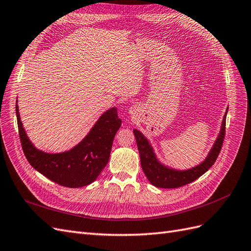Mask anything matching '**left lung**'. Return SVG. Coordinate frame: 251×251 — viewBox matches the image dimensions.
<instances>
[{"label": "left lung", "instance_id": "1", "mask_svg": "<svg viewBox=\"0 0 251 251\" xmlns=\"http://www.w3.org/2000/svg\"><path fill=\"white\" fill-rule=\"evenodd\" d=\"M227 112L228 107L226 108L223 120H222L218 137L208 153L205 156V159L201 163H199L198 165L187 169H177L166 165L165 163L160 161L150 141L140 130L133 129L140 152L142 169L144 171L148 181L157 188H177L196 181L198 177L204 175L213 165L221 151L225 135Z\"/></svg>", "mask_w": 251, "mask_h": 251}]
</instances>
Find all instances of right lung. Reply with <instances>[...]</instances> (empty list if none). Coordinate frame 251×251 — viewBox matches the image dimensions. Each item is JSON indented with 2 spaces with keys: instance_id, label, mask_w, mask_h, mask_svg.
<instances>
[{
  "instance_id": "obj_1",
  "label": "right lung",
  "mask_w": 251,
  "mask_h": 251,
  "mask_svg": "<svg viewBox=\"0 0 251 251\" xmlns=\"http://www.w3.org/2000/svg\"><path fill=\"white\" fill-rule=\"evenodd\" d=\"M16 112L22 148L30 165L50 181L69 188L89 185L97 180L108 163L112 142L122 125L117 107L103 112L89 132L75 146L63 152H45L28 138L20 118L17 100Z\"/></svg>"
}]
</instances>
